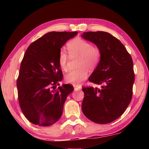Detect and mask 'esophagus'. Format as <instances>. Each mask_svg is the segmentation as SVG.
<instances>
[{"label": "esophagus", "mask_w": 149, "mask_h": 149, "mask_svg": "<svg viewBox=\"0 0 149 149\" xmlns=\"http://www.w3.org/2000/svg\"><path fill=\"white\" fill-rule=\"evenodd\" d=\"M74 88L75 90H81V86H75L74 85Z\"/></svg>", "instance_id": "1"}]
</instances>
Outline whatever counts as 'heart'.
Wrapping results in <instances>:
<instances>
[{"label": "heart", "instance_id": "obj_1", "mask_svg": "<svg viewBox=\"0 0 149 149\" xmlns=\"http://www.w3.org/2000/svg\"><path fill=\"white\" fill-rule=\"evenodd\" d=\"M67 49L71 57H80L79 60V69L70 71L65 76L66 83L78 86L88 76V68L93 70L99 63L101 51L99 47L93 46L91 43L81 38H76L67 44ZM69 56L65 49L59 52L58 63L63 70L68 68Z\"/></svg>", "mask_w": 149, "mask_h": 149}]
</instances>
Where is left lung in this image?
I'll return each mask as SVG.
<instances>
[{
  "instance_id": "1",
  "label": "left lung",
  "mask_w": 149,
  "mask_h": 149,
  "mask_svg": "<svg viewBox=\"0 0 149 149\" xmlns=\"http://www.w3.org/2000/svg\"><path fill=\"white\" fill-rule=\"evenodd\" d=\"M82 37L101 51L100 62L88 79L100 88L83 87L82 111L95 123L105 124L118 118L130 104L134 82L133 62L124 45L111 34L83 33Z\"/></svg>"
}]
</instances>
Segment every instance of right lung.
<instances>
[{
    "instance_id": "add662e5",
    "label": "right lung",
    "mask_w": 149,
    "mask_h": 149,
    "mask_svg": "<svg viewBox=\"0 0 149 149\" xmlns=\"http://www.w3.org/2000/svg\"><path fill=\"white\" fill-rule=\"evenodd\" d=\"M77 34V31L50 32L26 50L17 79L18 98L22 113L33 124L51 125L62 115L74 87L67 84L56 89L63 79L58 55L64 44Z\"/></svg>"
}]
</instances>
